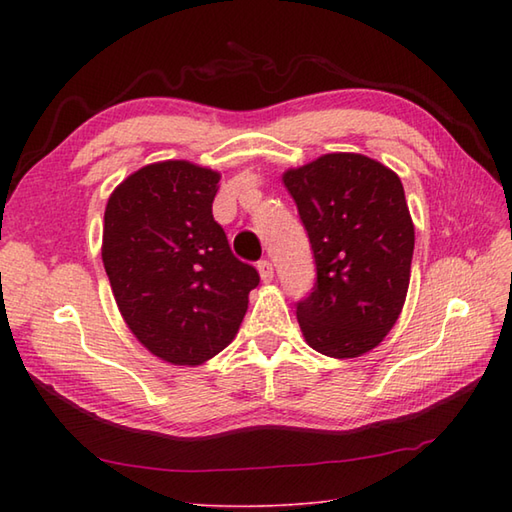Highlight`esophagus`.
<instances>
[{"label":"esophagus","instance_id":"obj_1","mask_svg":"<svg viewBox=\"0 0 512 512\" xmlns=\"http://www.w3.org/2000/svg\"><path fill=\"white\" fill-rule=\"evenodd\" d=\"M257 270H259V275H262V279L264 281H273V264L268 262V259H262V262L257 264Z\"/></svg>","mask_w":512,"mask_h":512}]
</instances>
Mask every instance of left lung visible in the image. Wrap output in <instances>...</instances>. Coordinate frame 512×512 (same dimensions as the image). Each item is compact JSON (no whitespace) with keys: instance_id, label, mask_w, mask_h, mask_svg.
I'll use <instances>...</instances> for the list:
<instances>
[{"instance_id":"1","label":"left lung","mask_w":512,"mask_h":512,"mask_svg":"<svg viewBox=\"0 0 512 512\" xmlns=\"http://www.w3.org/2000/svg\"><path fill=\"white\" fill-rule=\"evenodd\" d=\"M306 226L317 284L297 303L308 345L356 358L385 339L405 306L413 222L394 171L361 154H325L284 173Z\"/></svg>"}]
</instances>
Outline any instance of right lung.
<instances>
[{"instance_id": "obj_1", "label": "right lung", "mask_w": 512, "mask_h": 512, "mask_svg": "<svg viewBox=\"0 0 512 512\" xmlns=\"http://www.w3.org/2000/svg\"><path fill=\"white\" fill-rule=\"evenodd\" d=\"M220 173L187 160L125 178L105 206L103 266L127 328L171 365H202L235 339L259 273L213 220Z\"/></svg>"}]
</instances>
